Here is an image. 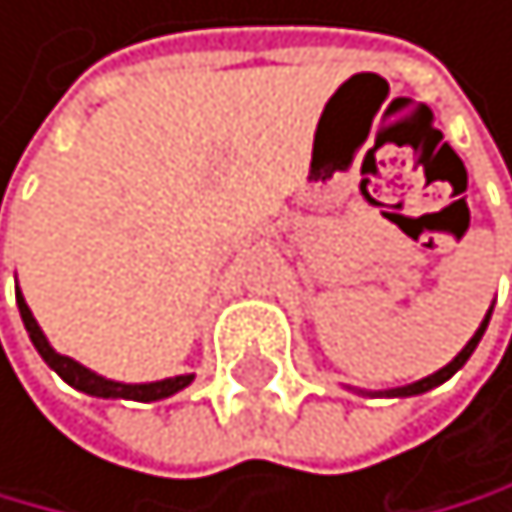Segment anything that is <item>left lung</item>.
I'll use <instances>...</instances> for the list:
<instances>
[{"label":"left lung","instance_id":"obj_1","mask_svg":"<svg viewBox=\"0 0 512 512\" xmlns=\"http://www.w3.org/2000/svg\"><path fill=\"white\" fill-rule=\"evenodd\" d=\"M487 323H490V313H487V317H484V323L477 326V333L471 336V343H467V346L461 349V353H457V356H454V359L448 362V366H444V369H438L435 376H428V379H418V382H412V385H402V389H392L389 395H418V392H428V389H435V385H441V382H448V379L454 376V372L461 369L467 359H471V353H474V349H477V343H480V336H484V330H487Z\"/></svg>","mask_w":512,"mask_h":512}]
</instances>
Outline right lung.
Returning <instances> with one entry per match:
<instances>
[{"label": "right lung", "instance_id": "right-lung-1", "mask_svg": "<svg viewBox=\"0 0 512 512\" xmlns=\"http://www.w3.org/2000/svg\"><path fill=\"white\" fill-rule=\"evenodd\" d=\"M15 300H19V313H22V323L28 336H32V343L38 349V356L48 362L51 369L58 372V376L74 385V389H81L87 395H97V398H130V402H156V398H169L176 395L179 389H186L192 382V376H176V379H163V382H143V385H127V382H110L104 376H97V372L84 369L81 362H74L68 356L55 353V349L48 346L45 333H41V326L35 323L32 310H28V303L22 297V290H15Z\"/></svg>", "mask_w": 512, "mask_h": 512}]
</instances>
